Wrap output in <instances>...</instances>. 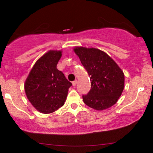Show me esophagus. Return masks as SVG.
I'll return each mask as SVG.
<instances>
[{
  "instance_id": "obj_1",
  "label": "esophagus",
  "mask_w": 153,
  "mask_h": 153,
  "mask_svg": "<svg viewBox=\"0 0 153 153\" xmlns=\"http://www.w3.org/2000/svg\"><path fill=\"white\" fill-rule=\"evenodd\" d=\"M76 83H77V81L76 80H75V81H74L72 82V85H73V86H75V85H76Z\"/></svg>"
}]
</instances>
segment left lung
<instances>
[{
  "label": "left lung",
  "instance_id": "1",
  "mask_svg": "<svg viewBox=\"0 0 153 153\" xmlns=\"http://www.w3.org/2000/svg\"><path fill=\"white\" fill-rule=\"evenodd\" d=\"M74 51L91 78V89L87 95H83V102L97 111L114 105L124 89L125 76L122 70L100 49L76 47Z\"/></svg>",
  "mask_w": 153,
  "mask_h": 153
}]
</instances>
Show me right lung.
I'll list each match as a JSON object with an SVG mask.
<instances>
[{
    "mask_svg": "<svg viewBox=\"0 0 153 153\" xmlns=\"http://www.w3.org/2000/svg\"><path fill=\"white\" fill-rule=\"evenodd\" d=\"M61 51L51 50L39 58L24 84L27 98L42 114H51L64 105L72 83L56 68Z\"/></svg>",
    "mask_w": 153,
    "mask_h": 153,
    "instance_id": "right-lung-1",
    "label": "right lung"
}]
</instances>
